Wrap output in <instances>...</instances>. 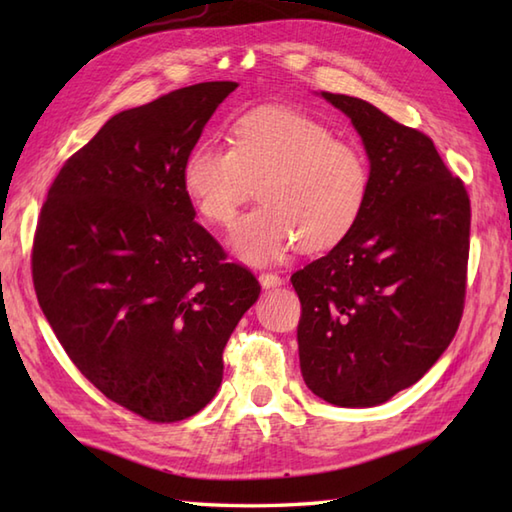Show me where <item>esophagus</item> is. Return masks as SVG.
Wrapping results in <instances>:
<instances>
[{
	"label": "esophagus",
	"mask_w": 512,
	"mask_h": 512,
	"mask_svg": "<svg viewBox=\"0 0 512 512\" xmlns=\"http://www.w3.org/2000/svg\"><path fill=\"white\" fill-rule=\"evenodd\" d=\"M259 284H262L264 290H273V288H279L281 284H284V279L275 273H262L259 275Z\"/></svg>",
	"instance_id": "obj_1"
}]
</instances>
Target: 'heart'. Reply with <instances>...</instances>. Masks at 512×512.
I'll return each instance as SVG.
<instances>
[{"label": "heart", "mask_w": 512, "mask_h": 512, "mask_svg": "<svg viewBox=\"0 0 512 512\" xmlns=\"http://www.w3.org/2000/svg\"><path fill=\"white\" fill-rule=\"evenodd\" d=\"M180 180L198 213L217 226L233 220L262 180L264 204L239 217L228 246L244 262L264 266L297 242L306 253L339 244L365 209L372 171L361 149L336 140L317 118L264 105L235 118L231 147L195 143Z\"/></svg>", "instance_id": "heart-1"}]
</instances>
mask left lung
Returning <instances> with one entry per match:
<instances>
[{
    "label": "left lung",
    "instance_id": "obj_1",
    "mask_svg": "<svg viewBox=\"0 0 512 512\" xmlns=\"http://www.w3.org/2000/svg\"><path fill=\"white\" fill-rule=\"evenodd\" d=\"M363 140L372 187L356 226L292 275L301 374L336 407H376L429 372L460 325L471 202L431 138L363 99L321 92Z\"/></svg>",
    "mask_w": 512,
    "mask_h": 512
}]
</instances>
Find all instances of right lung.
Listing matches in <instances>:
<instances>
[{
  "label": "right lung",
  "mask_w": 512,
  "mask_h": 512,
  "mask_svg": "<svg viewBox=\"0 0 512 512\" xmlns=\"http://www.w3.org/2000/svg\"><path fill=\"white\" fill-rule=\"evenodd\" d=\"M235 81L118 112L54 178L32 246L39 306L90 383L154 422L209 405L222 352L259 297L246 268L193 222L187 151Z\"/></svg>",
  "instance_id": "obj_1"
}]
</instances>
